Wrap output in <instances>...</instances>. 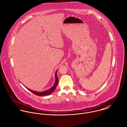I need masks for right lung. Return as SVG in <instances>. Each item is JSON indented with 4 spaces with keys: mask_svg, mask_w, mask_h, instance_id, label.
I'll return each instance as SVG.
<instances>
[{
    "mask_svg": "<svg viewBox=\"0 0 127 127\" xmlns=\"http://www.w3.org/2000/svg\"><path fill=\"white\" fill-rule=\"evenodd\" d=\"M57 71L55 73V77H56V81H55V83L54 85V86L50 89V90H48L47 91H43V92H36V91H32V90H30L29 89H28V88H26L27 89H28L29 91H30L31 92H32L33 93H34V94L37 95V96H46V95H48L52 93V92L54 91L56 88V87L58 85V78L57 77Z\"/></svg>",
    "mask_w": 127,
    "mask_h": 127,
    "instance_id": "add662e5",
    "label": "right lung"
}]
</instances>
